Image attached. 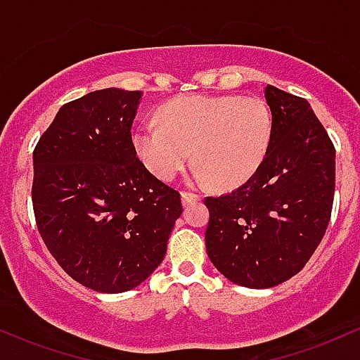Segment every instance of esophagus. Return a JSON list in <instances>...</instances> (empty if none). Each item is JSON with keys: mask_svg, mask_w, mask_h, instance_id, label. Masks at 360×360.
I'll list each match as a JSON object with an SVG mask.
<instances>
[{"mask_svg": "<svg viewBox=\"0 0 360 360\" xmlns=\"http://www.w3.org/2000/svg\"><path fill=\"white\" fill-rule=\"evenodd\" d=\"M181 200H183V205H184V207H188V205L196 203V201H200V200H201V196L195 195V193L183 191V193H181Z\"/></svg>", "mask_w": 360, "mask_h": 360, "instance_id": "1", "label": "esophagus"}]
</instances>
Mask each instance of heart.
Here are the masks:
<instances>
[{
    "mask_svg": "<svg viewBox=\"0 0 360 360\" xmlns=\"http://www.w3.org/2000/svg\"><path fill=\"white\" fill-rule=\"evenodd\" d=\"M160 126L133 131L138 159L162 181H171L193 159L196 183L232 189L246 183L270 148L274 121L259 97L181 96L157 112Z\"/></svg>",
    "mask_w": 360,
    "mask_h": 360,
    "instance_id": "obj_1",
    "label": "heart"
}]
</instances>
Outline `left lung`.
<instances>
[{
    "label": "left lung",
    "mask_w": 360,
    "mask_h": 360,
    "mask_svg": "<svg viewBox=\"0 0 360 360\" xmlns=\"http://www.w3.org/2000/svg\"><path fill=\"white\" fill-rule=\"evenodd\" d=\"M274 133L255 176L205 200L208 258L232 283L270 289L302 270L325 236L335 193V148L311 104L266 85Z\"/></svg>",
    "instance_id": "left-lung-1"
}]
</instances>
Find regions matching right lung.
<instances>
[{
	"label": "right lung",
	"mask_w": 360,
	"mask_h": 360,
	"mask_svg": "<svg viewBox=\"0 0 360 360\" xmlns=\"http://www.w3.org/2000/svg\"><path fill=\"white\" fill-rule=\"evenodd\" d=\"M141 97L104 89L68 102L34 150L41 238L71 278L104 294L135 289L155 271L183 213L179 193L136 157Z\"/></svg>",
	"instance_id": "1"
}]
</instances>
